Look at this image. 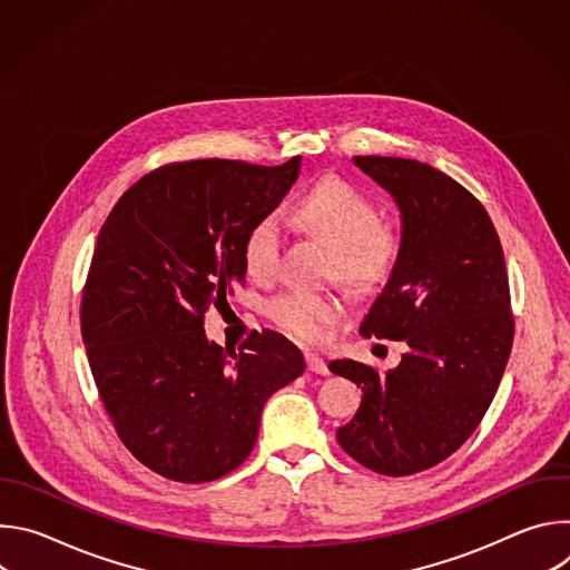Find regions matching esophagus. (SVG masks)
<instances>
[{"label": "esophagus", "mask_w": 570, "mask_h": 570, "mask_svg": "<svg viewBox=\"0 0 570 570\" xmlns=\"http://www.w3.org/2000/svg\"><path fill=\"white\" fill-rule=\"evenodd\" d=\"M306 370L313 374H330L327 361H324L320 354H306Z\"/></svg>", "instance_id": "obj_1"}]
</instances>
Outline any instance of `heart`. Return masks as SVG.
Wrapping results in <instances>:
<instances>
[{"label":"heart","mask_w":570,"mask_h":570,"mask_svg":"<svg viewBox=\"0 0 570 570\" xmlns=\"http://www.w3.org/2000/svg\"><path fill=\"white\" fill-rule=\"evenodd\" d=\"M291 220L332 248L330 273L338 279L367 288L383 282L399 253L396 234L376 223L374 203L338 178H324L308 187L288 212ZM282 223L275 214L262 216L248 232L243 259L250 277L273 279L279 264ZM271 320L284 332L313 341L324 324L336 322L345 306L336 295L288 291L268 302Z\"/></svg>","instance_id":"b5f03b06"}]
</instances>
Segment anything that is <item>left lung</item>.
I'll list each match as a JSON object with an SVG mask.
<instances>
[{
  "label": "left lung",
  "instance_id": "1",
  "mask_svg": "<svg viewBox=\"0 0 570 570\" xmlns=\"http://www.w3.org/2000/svg\"><path fill=\"white\" fill-rule=\"evenodd\" d=\"M354 165L401 218L396 262L361 334L403 341L409 352L385 374L332 361L363 390L338 442L376 473L411 475L458 451L499 390L514 341L505 257L484 207L446 174L403 157Z\"/></svg>",
  "mask_w": 570,
  "mask_h": 570
}]
</instances>
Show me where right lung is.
<instances>
[{
  "label": "right lung",
  "instance_id": "add662e5",
  "mask_svg": "<svg viewBox=\"0 0 570 570\" xmlns=\"http://www.w3.org/2000/svg\"><path fill=\"white\" fill-rule=\"evenodd\" d=\"M302 157L282 167L194 159L132 185L106 218L80 308L92 376L121 442L155 473L216 480L257 442L264 403L304 372L282 334L238 354L203 315L246 279L243 246L273 214Z\"/></svg>",
  "mask_w": 570,
  "mask_h": 570
}]
</instances>
